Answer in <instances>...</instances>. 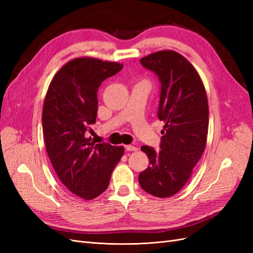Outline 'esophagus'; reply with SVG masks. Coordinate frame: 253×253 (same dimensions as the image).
Here are the masks:
<instances>
[{
  "label": "esophagus",
  "instance_id": "1",
  "mask_svg": "<svg viewBox=\"0 0 253 253\" xmlns=\"http://www.w3.org/2000/svg\"><path fill=\"white\" fill-rule=\"evenodd\" d=\"M125 148L126 151H137V148L134 147V145H131V144H127V145H125Z\"/></svg>",
  "mask_w": 253,
  "mask_h": 253
}]
</instances>
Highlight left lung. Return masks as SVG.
<instances>
[{
  "label": "left lung",
  "mask_w": 253,
  "mask_h": 253,
  "mask_svg": "<svg viewBox=\"0 0 253 253\" xmlns=\"http://www.w3.org/2000/svg\"><path fill=\"white\" fill-rule=\"evenodd\" d=\"M160 81L158 118L165 122L160 151L142 145L149 167L139 176L140 187L166 198L186 185L207 143L209 106L204 83L194 66L174 50H160L140 59Z\"/></svg>",
  "instance_id": "obj_1"
}]
</instances>
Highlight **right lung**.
<instances>
[{
    "label": "right lung",
    "instance_id": "1",
    "mask_svg": "<svg viewBox=\"0 0 253 253\" xmlns=\"http://www.w3.org/2000/svg\"><path fill=\"white\" fill-rule=\"evenodd\" d=\"M111 61L76 58L53 76L44 99L43 135L50 163L61 182L83 200L100 195L124 155V147L95 143L87 137L96 122L101 82L122 70Z\"/></svg>",
    "mask_w": 253,
    "mask_h": 253
}]
</instances>
